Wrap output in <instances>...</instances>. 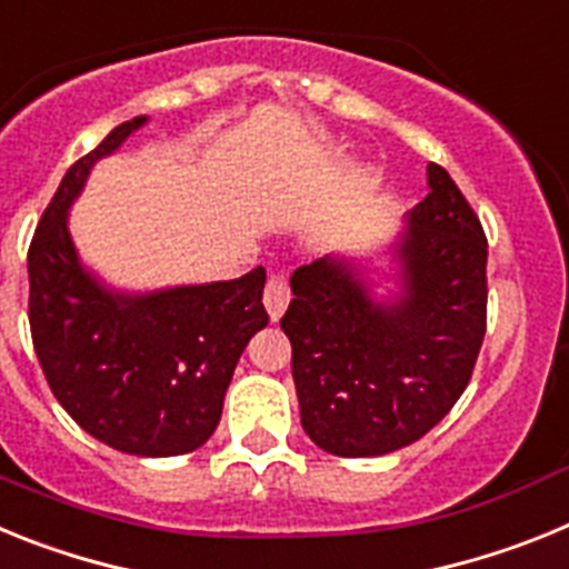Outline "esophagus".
Masks as SVG:
<instances>
[{
    "instance_id": "esophagus-1",
    "label": "esophagus",
    "mask_w": 569,
    "mask_h": 569,
    "mask_svg": "<svg viewBox=\"0 0 569 569\" xmlns=\"http://www.w3.org/2000/svg\"><path fill=\"white\" fill-rule=\"evenodd\" d=\"M290 305V288L284 276H270L268 288H264V308H268L270 321H279L281 313L288 310Z\"/></svg>"
}]
</instances>
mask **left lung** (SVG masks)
Wrapping results in <instances>:
<instances>
[{
	"label": "left lung",
	"instance_id": "left-lung-1",
	"mask_svg": "<svg viewBox=\"0 0 569 569\" xmlns=\"http://www.w3.org/2000/svg\"><path fill=\"white\" fill-rule=\"evenodd\" d=\"M390 244L387 296L365 259L325 256L290 276L281 330L293 347L305 433L370 459L433 430L465 393L487 328V239L445 168Z\"/></svg>",
	"mask_w": 569,
	"mask_h": 569
}]
</instances>
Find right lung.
Listing matches in <instances>:
<instances>
[{
	"instance_id": "add662e5",
	"label": "right lung",
	"mask_w": 569,
	"mask_h": 569,
	"mask_svg": "<svg viewBox=\"0 0 569 569\" xmlns=\"http://www.w3.org/2000/svg\"><path fill=\"white\" fill-rule=\"evenodd\" d=\"M148 116L110 130L70 164L28 250V319L50 390L84 433L142 459L202 447L222 419L248 341L268 325L264 268L233 281L128 293L79 259L68 228L99 159L116 153Z\"/></svg>"
}]
</instances>
